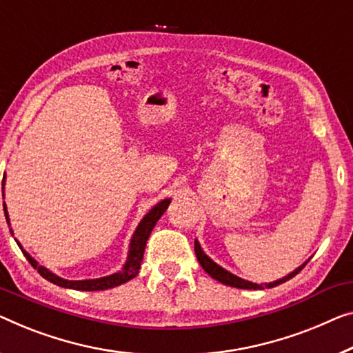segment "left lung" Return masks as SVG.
Listing matches in <instances>:
<instances>
[{"instance_id":"obj_1","label":"left lung","mask_w":353,"mask_h":353,"mask_svg":"<svg viewBox=\"0 0 353 353\" xmlns=\"http://www.w3.org/2000/svg\"><path fill=\"white\" fill-rule=\"evenodd\" d=\"M194 254H196V259L199 261V265L203 266V270L208 272V274L215 279V281H219L220 283H225V285H230V287H236V288H244V290H263V288H272L276 285H281V283L290 281L292 277H294L298 274L299 271L303 270L304 266H306V263L309 261H304L301 266H298L296 270L292 271L290 274H287L285 277L282 279H277V281L274 282H270V283H255V282H250V281H245V279H241L238 276H234L233 272H230L225 270V268H222L220 265H217L214 260H210L209 256L204 254V250L201 249V245H199V243L196 239H194Z\"/></svg>"}]
</instances>
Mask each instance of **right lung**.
<instances>
[{"mask_svg":"<svg viewBox=\"0 0 353 353\" xmlns=\"http://www.w3.org/2000/svg\"><path fill=\"white\" fill-rule=\"evenodd\" d=\"M3 185H4V181H3ZM170 203H171V198L161 199V201L157 203L155 206L144 215L143 220H141L139 225L134 230L133 236H131L130 247H128V255H126V261H125L122 270L114 272V274H109V276H104V277H99V279H87V281H68V279H63L60 276H57L52 271L47 270V268L41 266L39 263L28 254V252L23 250V247L20 245L19 241L17 239H15V241H17L19 247L22 249L23 255L26 256V260L31 263V266H33L34 270H38V272L42 277L47 279V281L52 282V283H55V285L65 287V288H72V290H81V292L108 290V288H114L117 285H122V283L128 282L133 277L138 276L139 268H141V261H143V256H144L147 239H149V236L152 233V230H154L155 223L159 222L161 215L165 214V210L168 209V206H170ZM3 206H4V215H6V222L10 227L8 208H6V204H3ZM9 230H10V233H12V228H9Z\"/></svg>","mask_w":353,"mask_h":353,"instance_id":"right-lung-1","label":"right lung"}]
</instances>
